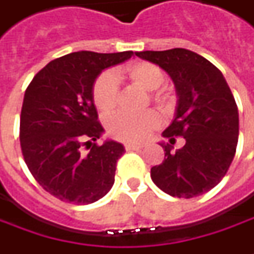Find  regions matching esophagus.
<instances>
[{
  "mask_svg": "<svg viewBox=\"0 0 254 254\" xmlns=\"http://www.w3.org/2000/svg\"><path fill=\"white\" fill-rule=\"evenodd\" d=\"M124 148L127 150H138L141 148H144V144H126Z\"/></svg>",
  "mask_w": 254,
  "mask_h": 254,
  "instance_id": "obj_1",
  "label": "esophagus"
}]
</instances>
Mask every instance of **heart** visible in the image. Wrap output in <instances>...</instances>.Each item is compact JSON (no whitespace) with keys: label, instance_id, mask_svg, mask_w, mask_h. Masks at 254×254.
I'll return each instance as SVG.
<instances>
[{"label":"heart","instance_id":"obj_1","mask_svg":"<svg viewBox=\"0 0 254 254\" xmlns=\"http://www.w3.org/2000/svg\"><path fill=\"white\" fill-rule=\"evenodd\" d=\"M119 77L127 78L145 91L150 92V101L162 112H170L174 105V97L167 88H160L164 83L163 70L155 64L146 61H138L119 67L116 70ZM120 97V88L117 77L105 71L95 78L92 84V101L99 112L109 115L116 109ZM160 126V117L153 110H146L141 115L115 113L106 119V130L109 135L123 142H139L150 131Z\"/></svg>","mask_w":254,"mask_h":254}]
</instances>
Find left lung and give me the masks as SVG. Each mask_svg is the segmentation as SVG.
I'll return each instance as SVG.
<instances>
[{"label":"left lung","instance_id":"obj_1","mask_svg":"<svg viewBox=\"0 0 254 254\" xmlns=\"http://www.w3.org/2000/svg\"><path fill=\"white\" fill-rule=\"evenodd\" d=\"M137 57L159 64L174 81L176 119L163 131L164 160L150 169L152 181L171 196L195 197L214 188L230 169L239 135L238 106L223 73L203 57L184 48L142 51Z\"/></svg>","mask_w":254,"mask_h":254}]
</instances>
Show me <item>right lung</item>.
Wrapping results in <instances>:
<instances>
[{
	"label": "right lung",
	"mask_w": 254,
	"mask_h": 254,
	"mask_svg": "<svg viewBox=\"0 0 254 254\" xmlns=\"http://www.w3.org/2000/svg\"><path fill=\"white\" fill-rule=\"evenodd\" d=\"M132 55V51L71 52L51 61L26 88L20 148L31 176L52 196L90 204L112 188L124 148L116 141L95 144L104 127L92 101V84L104 69Z\"/></svg>",
	"instance_id": "1"
}]
</instances>
